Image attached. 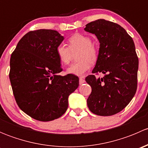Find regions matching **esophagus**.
<instances>
[{"instance_id": "34e87169", "label": "esophagus", "mask_w": 148, "mask_h": 148, "mask_svg": "<svg viewBox=\"0 0 148 148\" xmlns=\"http://www.w3.org/2000/svg\"><path fill=\"white\" fill-rule=\"evenodd\" d=\"M85 82V80H84V78H79V84L81 85V84H84Z\"/></svg>"}]
</instances>
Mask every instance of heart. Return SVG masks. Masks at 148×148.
<instances>
[{
	"mask_svg": "<svg viewBox=\"0 0 148 148\" xmlns=\"http://www.w3.org/2000/svg\"><path fill=\"white\" fill-rule=\"evenodd\" d=\"M69 47L61 44L56 47V54L63 64H69L71 61L72 52L79 51L77 53V63L66 69V73L77 77H83L90 66V64L96 62L98 58V50L89 36L81 34L71 36L68 40Z\"/></svg>",
	"mask_w": 148,
	"mask_h": 148,
	"instance_id": "1",
	"label": "heart"
}]
</instances>
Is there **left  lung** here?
<instances>
[{
    "label": "left lung",
    "mask_w": 148,
    "mask_h": 148,
    "mask_svg": "<svg viewBox=\"0 0 148 148\" xmlns=\"http://www.w3.org/2000/svg\"><path fill=\"white\" fill-rule=\"evenodd\" d=\"M84 31L95 34L99 42V53L92 73L85 80L92 87L87 105L92 113L111 116L122 111L135 95L138 58L132 38L120 25L98 19L86 25Z\"/></svg>",
    "instance_id": "1"
}]
</instances>
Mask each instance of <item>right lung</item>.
<instances>
[{"label":"right lung","instance_id":"obj_1","mask_svg":"<svg viewBox=\"0 0 148 148\" xmlns=\"http://www.w3.org/2000/svg\"><path fill=\"white\" fill-rule=\"evenodd\" d=\"M64 37L51 29L30 31L12 53L9 78L17 104L36 120L60 117L68 108V98L79 86L75 75L62 76L56 47Z\"/></svg>","mask_w":148,"mask_h":148}]
</instances>
